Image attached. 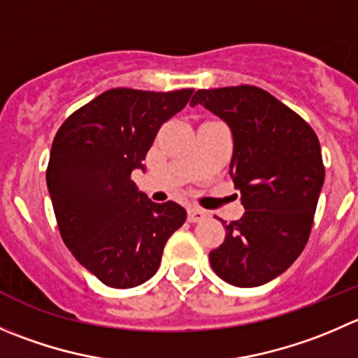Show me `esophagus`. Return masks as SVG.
Listing matches in <instances>:
<instances>
[{"label":"esophagus","instance_id":"34e87169","mask_svg":"<svg viewBox=\"0 0 358 358\" xmlns=\"http://www.w3.org/2000/svg\"><path fill=\"white\" fill-rule=\"evenodd\" d=\"M189 222L197 224V222H203L206 218V211L199 210V208H189V215H187Z\"/></svg>","mask_w":358,"mask_h":358}]
</instances>
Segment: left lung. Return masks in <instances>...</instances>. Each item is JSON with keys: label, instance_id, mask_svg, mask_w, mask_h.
<instances>
[{"label": "left lung", "instance_id": "obj_1", "mask_svg": "<svg viewBox=\"0 0 358 358\" xmlns=\"http://www.w3.org/2000/svg\"><path fill=\"white\" fill-rule=\"evenodd\" d=\"M197 103L227 122L231 176L245 213L225 224L210 252L213 271L234 287H259L292 266L310 238L325 178L320 141L310 124L255 85L199 89Z\"/></svg>", "mask_w": 358, "mask_h": 358}]
</instances>
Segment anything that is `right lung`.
<instances>
[{
  "instance_id": "right-lung-1",
  "label": "right lung",
  "mask_w": 358,
  "mask_h": 358,
  "mask_svg": "<svg viewBox=\"0 0 358 358\" xmlns=\"http://www.w3.org/2000/svg\"><path fill=\"white\" fill-rule=\"evenodd\" d=\"M192 92L110 89L73 112L55 134L47 187L59 232L105 285L131 289L150 280L166 241L185 222L180 204L152 203L138 192L131 173L143 169L157 131Z\"/></svg>"
}]
</instances>
